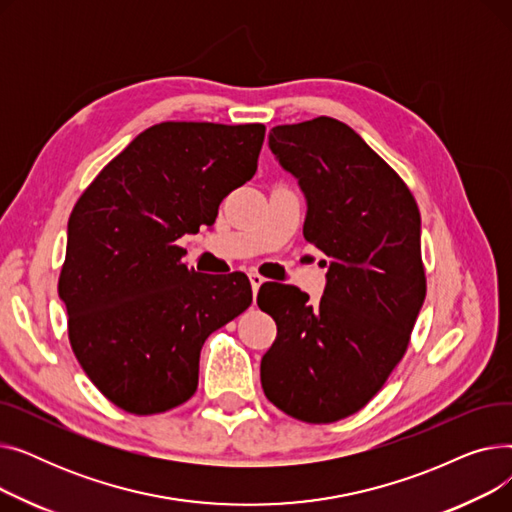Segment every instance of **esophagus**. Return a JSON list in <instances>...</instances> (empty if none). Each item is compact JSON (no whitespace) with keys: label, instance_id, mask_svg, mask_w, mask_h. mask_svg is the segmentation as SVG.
I'll list each match as a JSON object with an SVG mask.
<instances>
[{"label":"esophagus","instance_id":"1","mask_svg":"<svg viewBox=\"0 0 512 512\" xmlns=\"http://www.w3.org/2000/svg\"><path fill=\"white\" fill-rule=\"evenodd\" d=\"M249 280H251V288H253V292L257 294V290L261 288V284L265 282V278H263L261 274H257V272H251V274H249Z\"/></svg>","mask_w":512,"mask_h":512}]
</instances>
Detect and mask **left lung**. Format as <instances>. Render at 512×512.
<instances>
[{"instance_id": "1", "label": "left lung", "mask_w": 512, "mask_h": 512, "mask_svg": "<svg viewBox=\"0 0 512 512\" xmlns=\"http://www.w3.org/2000/svg\"><path fill=\"white\" fill-rule=\"evenodd\" d=\"M270 149L307 197L305 240L330 257L319 305L265 282L278 336L261 359L267 400L305 423L361 411L405 357L425 301L421 215L386 161L340 120L274 126Z\"/></svg>"}]
</instances>
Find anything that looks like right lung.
I'll return each mask as SVG.
<instances>
[{
	"instance_id": "right-lung-1",
	"label": "right lung",
	"mask_w": 512,
	"mask_h": 512,
	"mask_svg": "<svg viewBox=\"0 0 512 512\" xmlns=\"http://www.w3.org/2000/svg\"><path fill=\"white\" fill-rule=\"evenodd\" d=\"M263 139V124L161 122L78 197L58 292L74 357L122 411L157 415L191 398L207 336L253 303L245 274L188 270L176 240L213 226L253 178Z\"/></svg>"
}]
</instances>
